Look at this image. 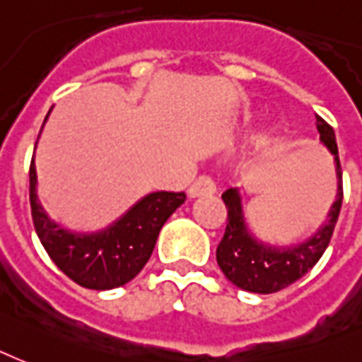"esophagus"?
<instances>
[{
    "instance_id": "34e87169",
    "label": "esophagus",
    "mask_w": 362,
    "mask_h": 362,
    "mask_svg": "<svg viewBox=\"0 0 362 362\" xmlns=\"http://www.w3.org/2000/svg\"><path fill=\"white\" fill-rule=\"evenodd\" d=\"M216 192L215 182L207 174H202L199 178H195V182L189 186L188 194L189 197H202V195H213Z\"/></svg>"
}]
</instances>
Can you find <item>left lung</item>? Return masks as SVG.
Returning <instances> with one entry per match:
<instances>
[{
	"label": "left lung",
	"instance_id": "left-lung-1",
	"mask_svg": "<svg viewBox=\"0 0 362 362\" xmlns=\"http://www.w3.org/2000/svg\"><path fill=\"white\" fill-rule=\"evenodd\" d=\"M317 130L320 140L334 155L336 174H338V195L332 205L328 218L317 230V234L307 242L293 247H272L267 243L257 242L247 232L243 222L242 203L238 189H226L222 194V202L228 209V221L221 243L216 247V263L230 282L253 293H274L288 288L299 278H303L315 264L330 243V238L338 222L341 199H344V182H341V167H339L338 144L334 128L317 115Z\"/></svg>",
	"mask_w": 362,
	"mask_h": 362
}]
</instances>
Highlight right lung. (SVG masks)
I'll return each mask as SVG.
<instances>
[{"label": "right lung", "instance_id": "add662e5", "mask_svg": "<svg viewBox=\"0 0 362 362\" xmlns=\"http://www.w3.org/2000/svg\"><path fill=\"white\" fill-rule=\"evenodd\" d=\"M184 202V192H155L103 232L72 234L59 228L44 213L36 195L34 159L30 163V207L36 234L53 263L88 290H113L138 276L153 253L163 224Z\"/></svg>", "mask_w": 362, "mask_h": 362}]
</instances>
